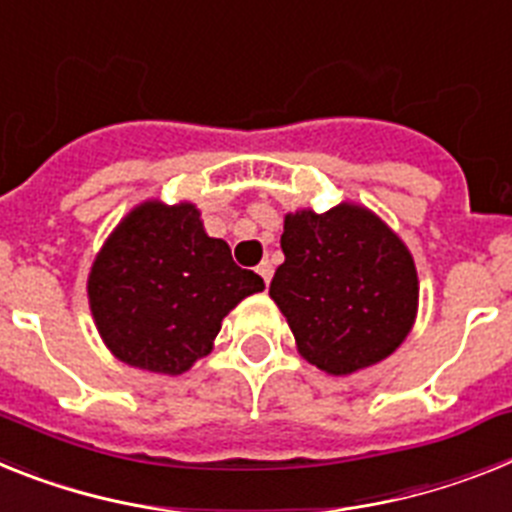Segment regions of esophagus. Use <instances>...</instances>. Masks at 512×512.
<instances>
[{"label": "esophagus", "instance_id": "34e87169", "mask_svg": "<svg viewBox=\"0 0 512 512\" xmlns=\"http://www.w3.org/2000/svg\"><path fill=\"white\" fill-rule=\"evenodd\" d=\"M257 273H260V278H262V281H265V286H268L270 278H273V262L262 260L260 265H257Z\"/></svg>", "mask_w": 512, "mask_h": 512}]
</instances>
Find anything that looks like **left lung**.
Masks as SVG:
<instances>
[{
	"label": "left lung",
	"mask_w": 512,
	"mask_h": 512,
	"mask_svg": "<svg viewBox=\"0 0 512 512\" xmlns=\"http://www.w3.org/2000/svg\"><path fill=\"white\" fill-rule=\"evenodd\" d=\"M281 250L270 299L311 366L350 376L407 340L420 299L415 260L371 208L342 201L286 213Z\"/></svg>",
	"instance_id": "1"
}]
</instances>
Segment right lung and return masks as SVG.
<instances>
[{"label":"right lung","instance_id":"right-lung-1","mask_svg":"<svg viewBox=\"0 0 512 512\" xmlns=\"http://www.w3.org/2000/svg\"><path fill=\"white\" fill-rule=\"evenodd\" d=\"M265 288L208 237L201 211L151 198L118 221L87 278L92 319L105 348L141 371L177 376L213 350L221 322Z\"/></svg>","mask_w":512,"mask_h":512}]
</instances>
